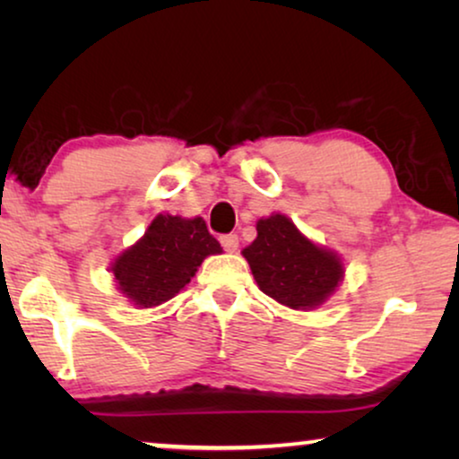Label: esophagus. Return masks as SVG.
<instances>
[{"mask_svg":"<svg viewBox=\"0 0 459 459\" xmlns=\"http://www.w3.org/2000/svg\"><path fill=\"white\" fill-rule=\"evenodd\" d=\"M219 240H221V247L228 250V253H236L238 244H240V238H238V234H223Z\"/></svg>","mask_w":459,"mask_h":459,"instance_id":"esophagus-1","label":"esophagus"}]
</instances>
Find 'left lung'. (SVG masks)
<instances>
[{"label":"left lung","instance_id":"left-lung-1","mask_svg":"<svg viewBox=\"0 0 459 459\" xmlns=\"http://www.w3.org/2000/svg\"><path fill=\"white\" fill-rule=\"evenodd\" d=\"M242 255L261 290L292 309L322 305L342 278L338 256L307 240L284 215L261 219Z\"/></svg>","mask_w":459,"mask_h":459}]
</instances>
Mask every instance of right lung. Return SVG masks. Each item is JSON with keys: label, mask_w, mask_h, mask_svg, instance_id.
<instances>
[{"label": "right lung", "mask_w": 459, "mask_h": 459, "mask_svg": "<svg viewBox=\"0 0 459 459\" xmlns=\"http://www.w3.org/2000/svg\"><path fill=\"white\" fill-rule=\"evenodd\" d=\"M221 253L203 217L159 215L137 244L118 256L112 273L127 299L156 307L190 284L204 256Z\"/></svg>", "instance_id": "1"}]
</instances>
